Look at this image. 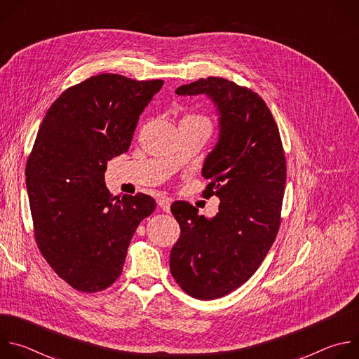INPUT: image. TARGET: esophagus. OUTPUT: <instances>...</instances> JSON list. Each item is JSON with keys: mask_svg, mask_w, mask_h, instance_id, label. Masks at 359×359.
I'll return each instance as SVG.
<instances>
[{"mask_svg": "<svg viewBox=\"0 0 359 359\" xmlns=\"http://www.w3.org/2000/svg\"><path fill=\"white\" fill-rule=\"evenodd\" d=\"M158 204H159V208H161L163 212H169V210H170L172 200H170L169 197L161 196V197H158Z\"/></svg>", "mask_w": 359, "mask_h": 359, "instance_id": "1", "label": "esophagus"}]
</instances>
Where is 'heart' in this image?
I'll return each mask as SVG.
<instances>
[{
  "mask_svg": "<svg viewBox=\"0 0 359 359\" xmlns=\"http://www.w3.org/2000/svg\"><path fill=\"white\" fill-rule=\"evenodd\" d=\"M186 118H189V119H197V121H203V122H208V121L204 119V118H201V116H194V115H190V116H186Z\"/></svg>",
  "mask_w": 359,
  "mask_h": 359,
  "instance_id": "b5f03b06",
  "label": "heart"
}]
</instances>
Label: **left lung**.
<instances>
[{
    "mask_svg": "<svg viewBox=\"0 0 359 359\" xmlns=\"http://www.w3.org/2000/svg\"><path fill=\"white\" fill-rule=\"evenodd\" d=\"M208 95L217 108L219 140L203 166V196L220 198L208 219L187 201L172 215L180 237L170 251V273L184 292L216 299L244 284L260 267L278 233L287 168L278 126L260 95L210 76L176 89Z\"/></svg>",
    "mask_w": 359,
    "mask_h": 359,
    "instance_id": "1",
    "label": "left lung"
}]
</instances>
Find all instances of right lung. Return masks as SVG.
Here are the masks:
<instances>
[{
	"mask_svg": "<svg viewBox=\"0 0 359 359\" xmlns=\"http://www.w3.org/2000/svg\"><path fill=\"white\" fill-rule=\"evenodd\" d=\"M162 86L161 79L90 76L62 92L39 126L25 168L34 236L46 263L78 291H102L119 278L139 223L156 208L143 193L114 197L105 170L128 151Z\"/></svg>",
	"mask_w": 359,
	"mask_h": 359,
	"instance_id": "1",
	"label": "right lung"
}]
</instances>
